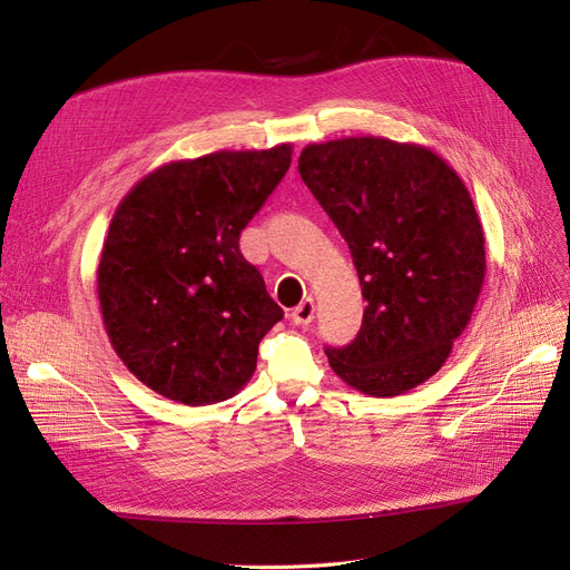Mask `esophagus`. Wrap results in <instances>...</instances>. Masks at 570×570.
I'll return each mask as SVG.
<instances>
[{"label": "esophagus", "mask_w": 570, "mask_h": 570, "mask_svg": "<svg viewBox=\"0 0 570 570\" xmlns=\"http://www.w3.org/2000/svg\"><path fill=\"white\" fill-rule=\"evenodd\" d=\"M289 317H292L294 325H311L313 317H315V304H313V299L306 297L299 306H294L292 313H289Z\"/></svg>", "instance_id": "obj_1"}]
</instances>
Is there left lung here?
<instances>
[{"instance_id": "1", "label": "left lung", "mask_w": 570, "mask_h": 570, "mask_svg": "<svg viewBox=\"0 0 570 570\" xmlns=\"http://www.w3.org/2000/svg\"><path fill=\"white\" fill-rule=\"evenodd\" d=\"M299 175L348 243L367 302L330 367L355 391L395 397L446 362L482 292L484 232L463 179L421 145L344 138L308 145Z\"/></svg>"}]
</instances>
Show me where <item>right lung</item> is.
I'll return each instance as SVG.
<instances>
[{
	"label": "right lung",
	"instance_id": "add662e5",
	"mask_svg": "<svg viewBox=\"0 0 570 570\" xmlns=\"http://www.w3.org/2000/svg\"><path fill=\"white\" fill-rule=\"evenodd\" d=\"M289 161L292 145L215 151L156 168L119 203L98 299L114 351L154 393L203 406L253 376L283 308L238 238Z\"/></svg>",
	"mask_w": 570,
	"mask_h": 570
}]
</instances>
